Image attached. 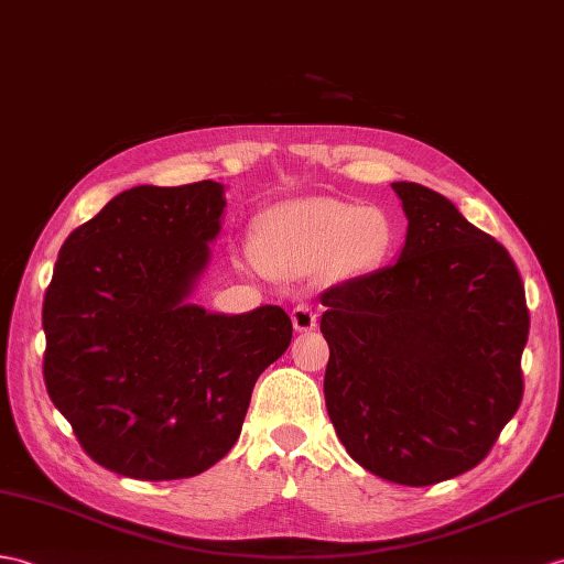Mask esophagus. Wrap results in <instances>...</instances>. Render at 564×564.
Instances as JSON below:
<instances>
[{"instance_id": "esophagus-1", "label": "esophagus", "mask_w": 564, "mask_h": 564, "mask_svg": "<svg viewBox=\"0 0 564 564\" xmlns=\"http://www.w3.org/2000/svg\"><path fill=\"white\" fill-rule=\"evenodd\" d=\"M291 317H293L295 332H312L314 326H317V312H314L310 305H297Z\"/></svg>"}]
</instances>
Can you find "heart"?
<instances>
[{
	"label": "heart",
	"instance_id": "heart-1",
	"mask_svg": "<svg viewBox=\"0 0 564 564\" xmlns=\"http://www.w3.org/2000/svg\"><path fill=\"white\" fill-rule=\"evenodd\" d=\"M394 245V226L377 206L338 199H295L261 216L254 250L261 264L283 276L324 269L334 279L377 269Z\"/></svg>",
	"mask_w": 564,
	"mask_h": 564
}]
</instances>
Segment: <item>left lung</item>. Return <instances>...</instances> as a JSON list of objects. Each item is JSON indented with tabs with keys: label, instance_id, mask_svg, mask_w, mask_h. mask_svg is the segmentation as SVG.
<instances>
[{
	"label": "left lung",
	"instance_id": "obj_1",
	"mask_svg": "<svg viewBox=\"0 0 564 564\" xmlns=\"http://www.w3.org/2000/svg\"><path fill=\"white\" fill-rule=\"evenodd\" d=\"M399 261L326 288L324 399L346 452L399 486L486 459L523 394L529 310L512 257L447 196L394 182Z\"/></svg>",
	"mask_w": 564,
	"mask_h": 564
}]
</instances>
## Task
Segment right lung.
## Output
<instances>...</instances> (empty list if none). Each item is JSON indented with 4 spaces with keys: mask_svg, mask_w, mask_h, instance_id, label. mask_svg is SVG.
I'll return each instance as SVG.
<instances>
[{
    "mask_svg": "<svg viewBox=\"0 0 564 564\" xmlns=\"http://www.w3.org/2000/svg\"><path fill=\"white\" fill-rule=\"evenodd\" d=\"M223 185L132 187L64 240L43 303L45 387L96 464L192 478L238 442L259 375L293 338L279 305L189 303L220 232Z\"/></svg>",
    "mask_w": 564,
    "mask_h": 564,
    "instance_id": "add662e5",
    "label": "right lung"
}]
</instances>
